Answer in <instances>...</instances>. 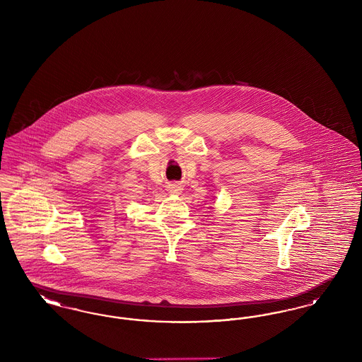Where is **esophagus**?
<instances>
[{"instance_id":"obj_1","label":"esophagus","mask_w":362,"mask_h":362,"mask_svg":"<svg viewBox=\"0 0 362 362\" xmlns=\"http://www.w3.org/2000/svg\"><path fill=\"white\" fill-rule=\"evenodd\" d=\"M168 189H170V192L171 194H177L180 189H182V187L179 186V185H176V183H173V185H171L170 187H168Z\"/></svg>"}]
</instances>
